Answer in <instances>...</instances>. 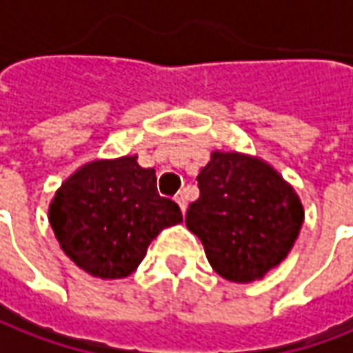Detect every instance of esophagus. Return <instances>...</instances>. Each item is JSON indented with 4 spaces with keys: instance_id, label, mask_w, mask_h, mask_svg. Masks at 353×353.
I'll use <instances>...</instances> for the list:
<instances>
[{
    "instance_id": "1",
    "label": "esophagus",
    "mask_w": 353,
    "mask_h": 353,
    "mask_svg": "<svg viewBox=\"0 0 353 353\" xmlns=\"http://www.w3.org/2000/svg\"><path fill=\"white\" fill-rule=\"evenodd\" d=\"M176 203L179 205V208H181V212H185L187 203H185V195H183V193H179V195L176 196Z\"/></svg>"
}]
</instances>
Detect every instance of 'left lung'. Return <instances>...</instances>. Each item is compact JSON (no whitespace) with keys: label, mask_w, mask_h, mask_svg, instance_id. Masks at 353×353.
<instances>
[{"label":"left lung","mask_w":353,"mask_h":353,"mask_svg":"<svg viewBox=\"0 0 353 353\" xmlns=\"http://www.w3.org/2000/svg\"><path fill=\"white\" fill-rule=\"evenodd\" d=\"M196 181L201 196L185 224L216 274L249 284L288 257L305 210L276 168L245 152L212 150Z\"/></svg>","instance_id":"left-lung-1"}]
</instances>
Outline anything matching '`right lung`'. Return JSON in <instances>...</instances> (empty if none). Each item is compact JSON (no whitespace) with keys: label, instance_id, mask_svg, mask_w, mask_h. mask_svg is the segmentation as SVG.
Masks as SVG:
<instances>
[{"label":"right lung","instance_id":"1","mask_svg":"<svg viewBox=\"0 0 353 353\" xmlns=\"http://www.w3.org/2000/svg\"><path fill=\"white\" fill-rule=\"evenodd\" d=\"M48 220L77 267L117 280L133 274L150 241L183 216L174 201L158 195L157 172L125 154L77 168L50 201Z\"/></svg>","mask_w":353,"mask_h":353}]
</instances>
